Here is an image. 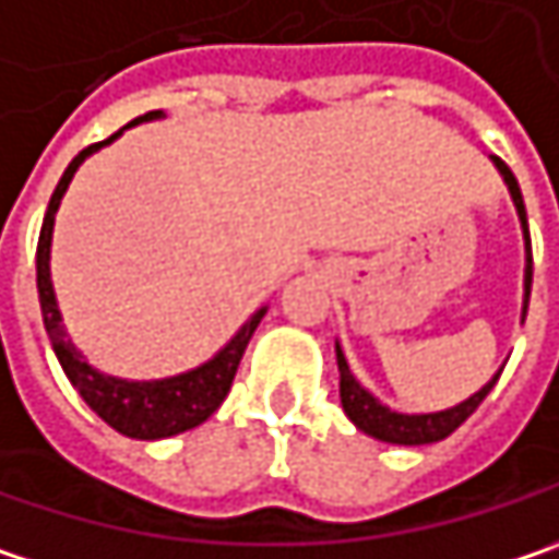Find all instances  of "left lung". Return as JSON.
<instances>
[{"label": "left lung", "instance_id": "1", "mask_svg": "<svg viewBox=\"0 0 559 559\" xmlns=\"http://www.w3.org/2000/svg\"><path fill=\"white\" fill-rule=\"evenodd\" d=\"M493 165L499 168L502 180L509 183V193H512V203L519 210V219L525 228V251H528V266H525V308H522V321H525V311H528V296H532V235H528V216H525V200H522V190H519V180L509 171V165L493 155ZM337 369H340V404L346 411V417L353 419L366 436H376L381 442H394V445H429V442H439L445 436H452L464 419L471 417L480 401L490 394V388L497 384L499 369L493 379L487 381L477 394H471L464 404L452 407V411H439V414H394L388 407H381L379 401L353 379L346 359H343V349L337 346Z\"/></svg>", "mask_w": 559, "mask_h": 559}]
</instances>
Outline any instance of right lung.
Here are the masks:
<instances>
[{
    "instance_id": "add662e5",
    "label": "right lung",
    "mask_w": 559,
    "mask_h": 559,
    "mask_svg": "<svg viewBox=\"0 0 559 559\" xmlns=\"http://www.w3.org/2000/svg\"><path fill=\"white\" fill-rule=\"evenodd\" d=\"M162 117V110H148L136 120H130L127 127H136L142 120H155ZM120 133L107 136L104 142H95L88 148H82L69 168L62 171L60 183L50 197V206H47V216L40 225V238H37V293H40V314H44V328L50 334L53 343V353L60 359L66 379L72 381V388L82 394V401L98 414L107 426H114L117 432L130 436V439H168V436H178L187 432L193 426H200L203 419H210L219 404L225 401L235 372H238V362L245 356V346L251 334L258 331L260 318L266 308H260L258 314L228 340V346L219 349L210 362H203L200 369L193 372H183L175 379L162 381H123L114 379V376H100L98 369H92L82 353L69 343L66 331H62L60 308H57V296H53V283H50V238H53V216L60 210L62 193L69 187V180L75 175V168L92 155L98 152L100 145L114 142Z\"/></svg>"
}]
</instances>
